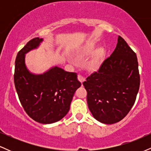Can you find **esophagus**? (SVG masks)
<instances>
[{"instance_id":"obj_1","label":"esophagus","mask_w":151,"mask_h":151,"mask_svg":"<svg viewBox=\"0 0 151 151\" xmlns=\"http://www.w3.org/2000/svg\"><path fill=\"white\" fill-rule=\"evenodd\" d=\"M77 79H78V80L80 81L81 84H82V83L84 82V81H85V78L83 77V76L81 75V74H78Z\"/></svg>"}]
</instances>
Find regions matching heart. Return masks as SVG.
I'll return each mask as SVG.
<instances>
[{"instance_id":"heart-1","label":"heart","mask_w":151,"mask_h":151,"mask_svg":"<svg viewBox=\"0 0 151 151\" xmlns=\"http://www.w3.org/2000/svg\"><path fill=\"white\" fill-rule=\"evenodd\" d=\"M92 53L93 55L91 58L85 63V68L87 70L93 72L99 70L104 60L106 55L104 48L99 47L96 49V44L94 42H88L77 52L76 58L81 60L90 56Z\"/></svg>"}]
</instances>
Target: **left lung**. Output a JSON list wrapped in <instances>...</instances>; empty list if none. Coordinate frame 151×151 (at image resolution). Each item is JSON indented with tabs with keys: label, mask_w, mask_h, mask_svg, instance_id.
Instances as JSON below:
<instances>
[{
	"label": "left lung",
	"mask_w": 151,
	"mask_h": 151,
	"mask_svg": "<svg viewBox=\"0 0 151 151\" xmlns=\"http://www.w3.org/2000/svg\"><path fill=\"white\" fill-rule=\"evenodd\" d=\"M83 85L88 107L97 121L113 124L129 114L139 90L140 74L136 54L124 38L119 36L113 53Z\"/></svg>",
	"instance_id": "1"
}]
</instances>
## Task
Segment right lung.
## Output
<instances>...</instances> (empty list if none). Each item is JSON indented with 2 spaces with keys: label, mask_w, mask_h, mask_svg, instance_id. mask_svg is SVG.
<instances>
[{
  "label": "right lung",
  "mask_w": 151,
  "mask_h": 151,
  "mask_svg": "<svg viewBox=\"0 0 151 151\" xmlns=\"http://www.w3.org/2000/svg\"><path fill=\"white\" fill-rule=\"evenodd\" d=\"M42 38L30 40L18 52L15 62L14 83L19 100L31 119L44 124L61 120L68 113L76 90L80 87L74 72L55 67L40 75L26 68L25 55L39 46Z\"/></svg>",
  "instance_id": "1"
}]
</instances>
